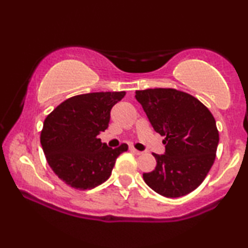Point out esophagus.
Masks as SVG:
<instances>
[{
  "label": "esophagus",
  "instance_id": "esophagus-1",
  "mask_svg": "<svg viewBox=\"0 0 248 248\" xmlns=\"http://www.w3.org/2000/svg\"><path fill=\"white\" fill-rule=\"evenodd\" d=\"M130 152H132L133 154H136V155H141V154H142V152H140V150H138V149H136V148L134 147H130Z\"/></svg>",
  "mask_w": 248,
  "mask_h": 248
}]
</instances>
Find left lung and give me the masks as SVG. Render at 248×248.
I'll list each match as a JSON object with an SVG mask.
<instances>
[{
    "label": "left lung",
    "mask_w": 248,
    "mask_h": 248,
    "mask_svg": "<svg viewBox=\"0 0 248 248\" xmlns=\"http://www.w3.org/2000/svg\"><path fill=\"white\" fill-rule=\"evenodd\" d=\"M154 130L165 137V154L157 165L143 173L144 182L157 194L181 197L201 186L213 165L218 131L212 112L197 98L176 89L136 91Z\"/></svg>",
    "instance_id": "left-lung-1"
}]
</instances>
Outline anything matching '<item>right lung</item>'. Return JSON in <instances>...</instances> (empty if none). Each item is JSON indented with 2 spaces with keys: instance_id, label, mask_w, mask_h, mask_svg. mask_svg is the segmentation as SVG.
Wrapping results in <instances>:
<instances>
[{
  "instance_id": "1",
  "label": "right lung",
  "mask_w": 248,
  "mask_h": 248,
  "mask_svg": "<svg viewBox=\"0 0 248 248\" xmlns=\"http://www.w3.org/2000/svg\"><path fill=\"white\" fill-rule=\"evenodd\" d=\"M125 92H93L67 99L47 115L41 131L46 162L70 187L88 190L107 181L127 144L107 147L98 138L108 127L112 106Z\"/></svg>"
}]
</instances>
